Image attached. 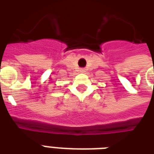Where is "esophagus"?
Instances as JSON below:
<instances>
[{
  "mask_svg": "<svg viewBox=\"0 0 154 154\" xmlns=\"http://www.w3.org/2000/svg\"><path fill=\"white\" fill-rule=\"evenodd\" d=\"M80 71H81L82 72H85V69H80Z\"/></svg>",
  "mask_w": 154,
  "mask_h": 154,
  "instance_id": "obj_1",
  "label": "esophagus"
}]
</instances>
